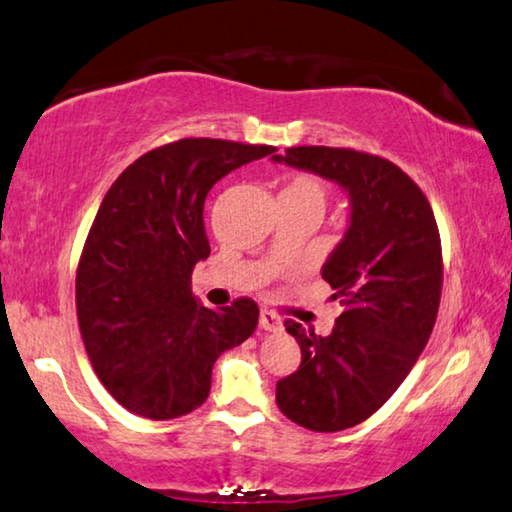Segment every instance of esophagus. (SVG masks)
Segmentation results:
<instances>
[{
	"mask_svg": "<svg viewBox=\"0 0 512 512\" xmlns=\"http://www.w3.org/2000/svg\"><path fill=\"white\" fill-rule=\"evenodd\" d=\"M261 327L265 329V332H279V329H281V318L274 311L263 309L261 311Z\"/></svg>",
	"mask_w": 512,
	"mask_h": 512,
	"instance_id": "1",
	"label": "esophagus"
}]
</instances>
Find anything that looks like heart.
Returning a JSON list of instances; mask_svg holds the SVG:
<instances>
[{
  "mask_svg": "<svg viewBox=\"0 0 512 512\" xmlns=\"http://www.w3.org/2000/svg\"><path fill=\"white\" fill-rule=\"evenodd\" d=\"M281 196L283 199L304 203V206H316L325 212L327 201H329V190H327V183L320 176L309 174V171H300V174H293L286 183H283Z\"/></svg>",
  "mask_w": 512,
  "mask_h": 512,
  "instance_id": "heart-1",
  "label": "heart"
}]
</instances>
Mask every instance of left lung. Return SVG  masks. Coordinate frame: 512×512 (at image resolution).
<instances>
[{"mask_svg":"<svg viewBox=\"0 0 512 512\" xmlns=\"http://www.w3.org/2000/svg\"><path fill=\"white\" fill-rule=\"evenodd\" d=\"M274 160L336 180L352 199L350 229L322 267L341 316L329 336L283 322L302 364L277 382L290 421L338 432L380 410L426 348L442 300V240L421 187L380 155L293 146Z\"/></svg>","mask_w":512,"mask_h":512,"instance_id":"obj_1","label":"left lung"}]
</instances>
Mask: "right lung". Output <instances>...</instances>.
Here are the masks:
<instances>
[{"mask_svg": "<svg viewBox=\"0 0 512 512\" xmlns=\"http://www.w3.org/2000/svg\"><path fill=\"white\" fill-rule=\"evenodd\" d=\"M274 151L178 139L141 155L107 190L77 265L75 306L93 371L125 410L153 421L194 412L206 403L217 357L254 334L251 297L212 311L190 283L210 254V187Z\"/></svg>", "mask_w": 512, "mask_h": 512, "instance_id": "1", "label": "right lung"}]
</instances>
